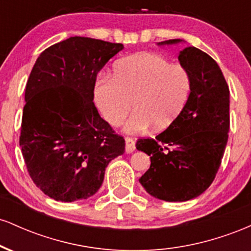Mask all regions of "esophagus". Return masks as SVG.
<instances>
[{
	"label": "esophagus",
	"instance_id": "obj_1",
	"mask_svg": "<svg viewBox=\"0 0 251 251\" xmlns=\"http://www.w3.org/2000/svg\"><path fill=\"white\" fill-rule=\"evenodd\" d=\"M125 143H126V146H125V150L127 153H132V152L135 150V142L133 138L131 137H126L125 138Z\"/></svg>",
	"mask_w": 251,
	"mask_h": 251
}]
</instances>
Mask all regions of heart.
Returning a JSON list of instances; mask_svg holds the SVG:
<instances>
[{
  "label": "heart",
  "instance_id": "heart-1",
  "mask_svg": "<svg viewBox=\"0 0 251 251\" xmlns=\"http://www.w3.org/2000/svg\"><path fill=\"white\" fill-rule=\"evenodd\" d=\"M190 89L191 79L183 65L146 51L117 62L112 77L97 80L94 93L103 118L113 126L123 123L134 102L126 131L142 133L152 125L158 129L172 125L185 107Z\"/></svg>",
  "mask_w": 251,
  "mask_h": 251
}]
</instances>
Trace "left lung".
I'll return each mask as SVG.
<instances>
[{
  "instance_id": "obj_1",
  "label": "left lung",
  "mask_w": 251,
  "mask_h": 251,
  "mask_svg": "<svg viewBox=\"0 0 251 251\" xmlns=\"http://www.w3.org/2000/svg\"><path fill=\"white\" fill-rule=\"evenodd\" d=\"M178 42L174 39L158 45ZM178 60L191 79L185 107L154 139L139 138L135 145L151 159L140 184L150 195L166 201L192 200L211 185L230 127V92L217 62L194 46L179 50Z\"/></svg>"
}]
</instances>
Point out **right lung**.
I'll list each match as a JSON object with an SVG mask.
<instances>
[{
    "label": "right lung",
    "instance_id": "right-lung-1",
    "mask_svg": "<svg viewBox=\"0 0 251 251\" xmlns=\"http://www.w3.org/2000/svg\"><path fill=\"white\" fill-rule=\"evenodd\" d=\"M123 48L73 36L43 50L30 72L20 146L31 180L53 200L93 196L108 163L125 152L93 102L98 72Z\"/></svg>",
    "mask_w": 251,
    "mask_h": 251
}]
</instances>
